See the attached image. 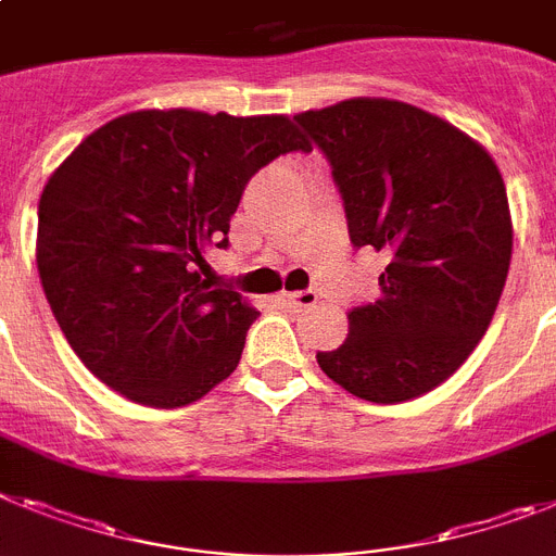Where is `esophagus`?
Wrapping results in <instances>:
<instances>
[{"mask_svg": "<svg viewBox=\"0 0 556 556\" xmlns=\"http://www.w3.org/2000/svg\"><path fill=\"white\" fill-rule=\"evenodd\" d=\"M283 301H287V306H292V309L303 312V309H312V306H317V295L312 292V289H301V292H289V295H283Z\"/></svg>", "mask_w": 556, "mask_h": 556, "instance_id": "esophagus-1", "label": "esophagus"}]
</instances>
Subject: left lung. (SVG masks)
<instances>
[{"instance_id":"1","label":"left lung","mask_w":556,"mask_h":556,"mask_svg":"<svg viewBox=\"0 0 556 556\" xmlns=\"http://www.w3.org/2000/svg\"><path fill=\"white\" fill-rule=\"evenodd\" d=\"M326 154L354 247L388 253L382 298L349 312L317 365L349 393L396 405L472 354L511 261L506 185L490 151L410 103L351 98L295 115Z\"/></svg>"}]
</instances>
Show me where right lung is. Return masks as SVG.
<instances>
[{"label": "right lung", "instance_id": "add662e5", "mask_svg": "<svg viewBox=\"0 0 556 556\" xmlns=\"http://www.w3.org/2000/svg\"><path fill=\"white\" fill-rule=\"evenodd\" d=\"M312 151L287 115L142 109L80 142L39 199L36 264L66 343L126 400L182 407L236 371L258 312L202 281L255 170Z\"/></svg>", "mask_w": 556, "mask_h": 556}]
</instances>
